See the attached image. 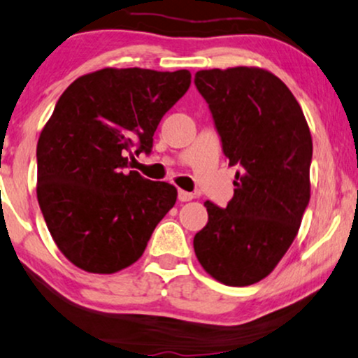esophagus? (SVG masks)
Segmentation results:
<instances>
[{"mask_svg": "<svg viewBox=\"0 0 358 358\" xmlns=\"http://www.w3.org/2000/svg\"><path fill=\"white\" fill-rule=\"evenodd\" d=\"M193 198H194L193 193L185 192V189H178V200L180 201H189V200H193Z\"/></svg>", "mask_w": 358, "mask_h": 358, "instance_id": "1", "label": "esophagus"}]
</instances>
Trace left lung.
I'll use <instances>...</instances> for the list:
<instances>
[{"instance_id":"obj_1","label":"left lung","mask_w":358,"mask_h":358,"mask_svg":"<svg viewBox=\"0 0 358 358\" xmlns=\"http://www.w3.org/2000/svg\"><path fill=\"white\" fill-rule=\"evenodd\" d=\"M229 165H238L226 208L206 201L208 223L194 255L226 286L259 282L296 238L310 198L312 137L287 85L257 67L198 71Z\"/></svg>"}]
</instances>
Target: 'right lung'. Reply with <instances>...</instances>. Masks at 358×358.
I'll return each instance as SVG.
<instances>
[{
    "label": "right lung",
    "instance_id": "right-lung-1",
    "mask_svg": "<svg viewBox=\"0 0 358 358\" xmlns=\"http://www.w3.org/2000/svg\"><path fill=\"white\" fill-rule=\"evenodd\" d=\"M192 84L189 71L106 69L76 79L41 132L38 201L59 251L78 268L112 274L145 251L176 188L127 171L150 153L162 117Z\"/></svg>",
    "mask_w": 358,
    "mask_h": 358
}]
</instances>
